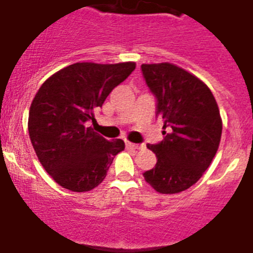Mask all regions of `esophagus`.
<instances>
[{
	"label": "esophagus",
	"instance_id": "obj_1",
	"mask_svg": "<svg viewBox=\"0 0 253 253\" xmlns=\"http://www.w3.org/2000/svg\"><path fill=\"white\" fill-rule=\"evenodd\" d=\"M126 147H129V149H134V150H138V149H142L143 145H138V143H133V142H129V141H126Z\"/></svg>",
	"mask_w": 253,
	"mask_h": 253
}]
</instances>
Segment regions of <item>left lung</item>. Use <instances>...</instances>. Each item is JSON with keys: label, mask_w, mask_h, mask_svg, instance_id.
I'll use <instances>...</instances> for the list:
<instances>
[{"label": "left lung", "mask_w": 253, "mask_h": 253, "mask_svg": "<svg viewBox=\"0 0 253 253\" xmlns=\"http://www.w3.org/2000/svg\"><path fill=\"white\" fill-rule=\"evenodd\" d=\"M141 69L165 120L163 141L147 145L157 163L143 177L162 195L179 193L199 181L217 154L219 108L207 84L180 66L159 62L142 64Z\"/></svg>", "instance_id": "left-lung-1"}]
</instances>
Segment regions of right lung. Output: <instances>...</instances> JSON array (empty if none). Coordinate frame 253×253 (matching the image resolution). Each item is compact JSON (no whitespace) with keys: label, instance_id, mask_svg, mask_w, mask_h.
I'll use <instances>...</instances> for the list:
<instances>
[{"label":"right lung","instance_id":"obj_1","mask_svg":"<svg viewBox=\"0 0 253 253\" xmlns=\"http://www.w3.org/2000/svg\"><path fill=\"white\" fill-rule=\"evenodd\" d=\"M136 69V62H76L44 82L32 100L28 133L38 159L58 185L88 192L104 180L123 139L108 141L88 126L94 111Z\"/></svg>","mask_w":253,"mask_h":253}]
</instances>
